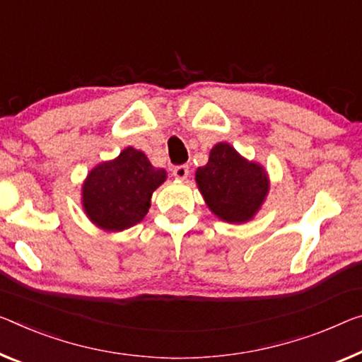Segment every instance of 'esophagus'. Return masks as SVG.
<instances>
[{
    "label": "esophagus",
    "instance_id": "34e87169",
    "mask_svg": "<svg viewBox=\"0 0 362 362\" xmlns=\"http://www.w3.org/2000/svg\"><path fill=\"white\" fill-rule=\"evenodd\" d=\"M189 175V166L187 165H177L173 168V176L176 177V180H186Z\"/></svg>",
    "mask_w": 362,
    "mask_h": 362
}]
</instances>
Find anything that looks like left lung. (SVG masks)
Listing matches in <instances>:
<instances>
[{"mask_svg":"<svg viewBox=\"0 0 362 362\" xmlns=\"http://www.w3.org/2000/svg\"><path fill=\"white\" fill-rule=\"evenodd\" d=\"M196 182L209 209L228 223L252 220L269 192L264 166L241 157L226 142L210 150L207 165L196 171Z\"/></svg>","mask_w":362,"mask_h":362,"instance_id":"left-lung-1","label":"left lung"}]
</instances>
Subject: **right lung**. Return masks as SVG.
I'll use <instances>...</instances> for the list:
<instances>
[{"label": "right lung", "instance_id": "add662e5", "mask_svg": "<svg viewBox=\"0 0 362 362\" xmlns=\"http://www.w3.org/2000/svg\"><path fill=\"white\" fill-rule=\"evenodd\" d=\"M166 180L146 153L132 147L97 165L82 186V207L92 223L105 231H123L142 221L155 189Z\"/></svg>", "mask_w": 362, "mask_h": 362}]
</instances>
